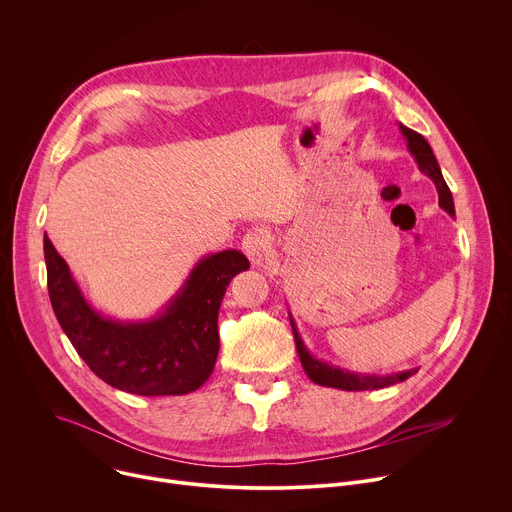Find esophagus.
<instances>
[{
	"instance_id": "1",
	"label": "esophagus",
	"mask_w": 512,
	"mask_h": 512,
	"mask_svg": "<svg viewBox=\"0 0 512 512\" xmlns=\"http://www.w3.org/2000/svg\"><path fill=\"white\" fill-rule=\"evenodd\" d=\"M243 251L253 265H261L271 247V237L263 229H253L243 237Z\"/></svg>"
}]
</instances>
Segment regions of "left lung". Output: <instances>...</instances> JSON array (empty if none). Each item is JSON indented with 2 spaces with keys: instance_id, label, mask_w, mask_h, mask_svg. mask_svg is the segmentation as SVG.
I'll return each mask as SVG.
<instances>
[{
  "instance_id": "obj_1",
  "label": "left lung",
  "mask_w": 512,
  "mask_h": 512,
  "mask_svg": "<svg viewBox=\"0 0 512 512\" xmlns=\"http://www.w3.org/2000/svg\"><path fill=\"white\" fill-rule=\"evenodd\" d=\"M399 129L403 133V137L407 139V150L413 156V160L417 162V168L421 170V174H425L427 178L433 180L437 194H440V206L450 214L456 216L454 210V198L452 192L442 176L440 164H437L433 152H431V145L425 141V137L409 127H405L403 123H399ZM289 324L291 330H294V338H296V348L302 360V367L306 371V375L322 387H334V389H342V391H373V389H385L397 383H403L405 379H409L411 375L417 373V369L413 371H403V373H395V375H360V373H350L346 369L334 367L330 362H324L320 358H316L308 346L304 344L298 326L294 322V316L289 314Z\"/></svg>"
}]
</instances>
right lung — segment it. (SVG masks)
<instances>
[{
  "instance_id": "right-lung-1",
  "label": "right lung",
  "mask_w": 512,
  "mask_h": 512,
  "mask_svg": "<svg viewBox=\"0 0 512 512\" xmlns=\"http://www.w3.org/2000/svg\"><path fill=\"white\" fill-rule=\"evenodd\" d=\"M48 296L56 320L89 369L107 385L143 397L186 395L210 377L218 356V310L249 259L227 249L202 257L168 306L139 322L97 312L66 261L44 237Z\"/></svg>"
}]
</instances>
